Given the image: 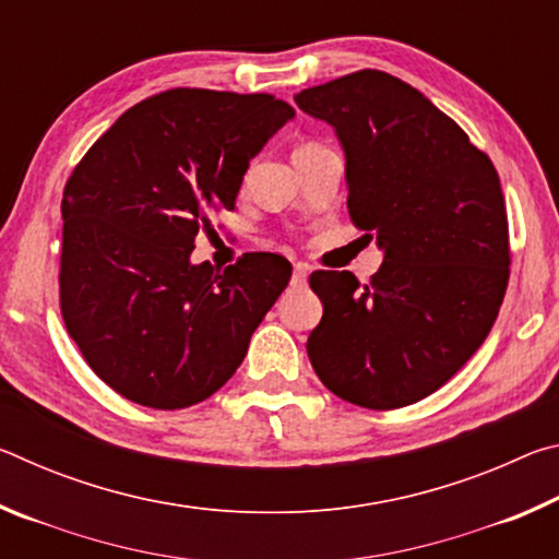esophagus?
<instances>
[{"label":"esophagus","mask_w":559,"mask_h":559,"mask_svg":"<svg viewBox=\"0 0 559 559\" xmlns=\"http://www.w3.org/2000/svg\"><path fill=\"white\" fill-rule=\"evenodd\" d=\"M290 286H293V288H306V286H308V269L302 266V263H296V266H293Z\"/></svg>","instance_id":"34e87169"}]
</instances>
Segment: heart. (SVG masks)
I'll return each mask as SVG.
<instances>
[{
	"instance_id": "b5f03b06",
	"label": "heart",
	"mask_w": 559,
	"mask_h": 559,
	"mask_svg": "<svg viewBox=\"0 0 559 559\" xmlns=\"http://www.w3.org/2000/svg\"><path fill=\"white\" fill-rule=\"evenodd\" d=\"M320 145H316V143H306V145H300L296 153H308V150H318Z\"/></svg>"
}]
</instances>
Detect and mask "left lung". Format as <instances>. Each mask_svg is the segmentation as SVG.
Instances as JSON below:
<instances>
[{"label":"left lung","instance_id":"left-lung-1","mask_svg":"<svg viewBox=\"0 0 559 559\" xmlns=\"http://www.w3.org/2000/svg\"><path fill=\"white\" fill-rule=\"evenodd\" d=\"M345 153L349 219L374 236L367 286L316 271L323 318L308 357L330 392L396 409L447 384L493 328L508 286V216L493 163L433 103L384 71L296 93Z\"/></svg>","mask_w":559,"mask_h":559}]
</instances>
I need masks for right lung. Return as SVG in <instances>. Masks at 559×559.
Returning <instances> with one entry per match:
<instances>
[{
	"mask_svg": "<svg viewBox=\"0 0 559 559\" xmlns=\"http://www.w3.org/2000/svg\"><path fill=\"white\" fill-rule=\"evenodd\" d=\"M293 118L269 93L175 88L122 112L75 165L61 202V313L91 370L126 400L185 409L243 362L290 263L261 251L216 271L192 251Z\"/></svg>",
	"mask_w": 559,
	"mask_h": 559,
	"instance_id": "right-lung-1",
	"label": "right lung"
}]
</instances>
